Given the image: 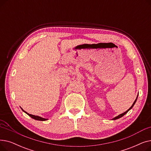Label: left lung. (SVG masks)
I'll list each match as a JSON object with an SVG mask.
<instances>
[{
    "mask_svg": "<svg viewBox=\"0 0 151 151\" xmlns=\"http://www.w3.org/2000/svg\"><path fill=\"white\" fill-rule=\"evenodd\" d=\"M138 96H137V98H136V100H134V103L133 104V105H132V106L127 110V111H126L125 112H124V113H122V114H119V115H118L117 116H116V117H114L112 120H116V119H119V118H121V117H122V116H124L126 113H128V111L129 110H130L132 108H133V106H134V105L135 104V103H136V101H137V99H138Z\"/></svg>",
    "mask_w": 151,
    "mask_h": 151,
    "instance_id": "obj_1",
    "label": "left lung"
}]
</instances>
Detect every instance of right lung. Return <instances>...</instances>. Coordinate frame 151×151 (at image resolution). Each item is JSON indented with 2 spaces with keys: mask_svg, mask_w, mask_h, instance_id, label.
Returning <instances> with one entry per match:
<instances>
[{
  "mask_svg": "<svg viewBox=\"0 0 151 151\" xmlns=\"http://www.w3.org/2000/svg\"><path fill=\"white\" fill-rule=\"evenodd\" d=\"M21 109L24 112L26 113L27 115H29L30 117H31L32 118L34 119L35 120H37V121H46L47 120V119H45V118H43L42 117H40V116H35V115H32V114H29L28 113H27L26 111H25L24 110H23V109L21 108Z\"/></svg>",
  "mask_w": 151,
  "mask_h": 151,
  "instance_id": "obj_1",
  "label": "right lung"
}]
</instances>
